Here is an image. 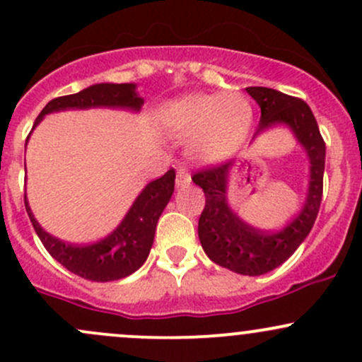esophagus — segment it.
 Masks as SVG:
<instances>
[{"mask_svg": "<svg viewBox=\"0 0 362 362\" xmlns=\"http://www.w3.org/2000/svg\"><path fill=\"white\" fill-rule=\"evenodd\" d=\"M191 184V175L187 173L184 168L177 170V187H187Z\"/></svg>", "mask_w": 362, "mask_h": 362, "instance_id": "1", "label": "esophagus"}]
</instances>
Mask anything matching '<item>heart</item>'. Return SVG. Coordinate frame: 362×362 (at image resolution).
Listing matches in <instances>:
<instances>
[{
	"instance_id": "b5f03b06",
	"label": "heart",
	"mask_w": 362,
	"mask_h": 362,
	"mask_svg": "<svg viewBox=\"0 0 362 362\" xmlns=\"http://www.w3.org/2000/svg\"><path fill=\"white\" fill-rule=\"evenodd\" d=\"M251 105L239 93H191L165 109V124L175 139H189V154L201 163L227 159L245 144Z\"/></svg>"
}]
</instances>
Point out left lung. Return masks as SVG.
Here are the masks:
<instances>
[{
	"mask_svg": "<svg viewBox=\"0 0 362 362\" xmlns=\"http://www.w3.org/2000/svg\"><path fill=\"white\" fill-rule=\"evenodd\" d=\"M246 91L260 105L258 133L272 127H288L309 156L310 178L305 203L295 218L281 230L267 232L251 227L239 218L227 203V184L232 163L194 173L192 182L203 189L206 204L199 216L197 234L211 262L243 276H262L279 267L309 235L322 197L326 146L317 121L303 100L265 86H250Z\"/></svg>",
	"mask_w": 362,
	"mask_h": 362,
	"instance_id": "1",
	"label": "left lung"
}]
</instances>
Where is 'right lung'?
I'll list each match as a JSON object with an SVG mask.
<instances>
[{
    "label": "right lung",
    "mask_w": 362,
    "mask_h": 362,
    "mask_svg": "<svg viewBox=\"0 0 362 362\" xmlns=\"http://www.w3.org/2000/svg\"><path fill=\"white\" fill-rule=\"evenodd\" d=\"M144 105V98L136 93V85L133 83H98L79 93L66 95V97L53 98L45 105L43 111L34 121L37 127L41 119L50 112L67 111V109H91V107H114L140 111ZM175 189V170L171 168L158 180H152L144 187L133 201L119 226L114 229L107 238L93 243V245L78 246L64 243L53 238L34 218L33 211L24 196L25 211H28L30 223L36 230L48 253L62 264L67 271L78 274L79 277L97 283L123 279L135 271H139L144 262L149 257V251L154 243V232L158 220L163 210L168 204Z\"/></svg>",
    "instance_id": "1"
}]
</instances>
